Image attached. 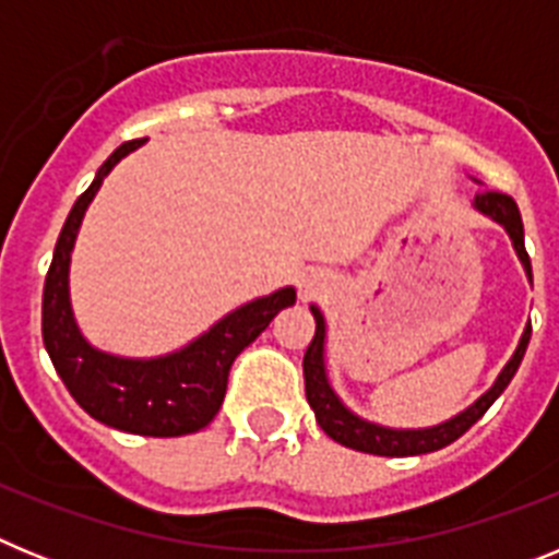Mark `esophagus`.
<instances>
[{"instance_id":"obj_1","label":"esophagus","mask_w":559,"mask_h":559,"mask_svg":"<svg viewBox=\"0 0 559 559\" xmlns=\"http://www.w3.org/2000/svg\"><path fill=\"white\" fill-rule=\"evenodd\" d=\"M324 288V276L319 274V271H305L302 276H299V294L308 299V296H316L319 290Z\"/></svg>"}]
</instances>
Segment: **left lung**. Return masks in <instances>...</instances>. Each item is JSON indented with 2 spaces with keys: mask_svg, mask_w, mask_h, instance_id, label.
Wrapping results in <instances>:
<instances>
[{
  "mask_svg": "<svg viewBox=\"0 0 559 559\" xmlns=\"http://www.w3.org/2000/svg\"><path fill=\"white\" fill-rule=\"evenodd\" d=\"M473 210L481 212L484 218L496 221L512 240V249H515L518 260H521L523 271L530 276L532 283V263L530 254H526V246H523V221L518 204L503 195V192H478L476 201H473ZM310 313L316 319V335L310 341L308 353H305V394H308V403L316 414V423L322 426V431L330 439H335L338 445L353 448L360 453H374V456H419V453H431L439 448L451 445L462 437L473 423L484 417V412L501 397V392L510 386V380L515 378L518 367H521L523 353L530 347L532 324H526L518 341L512 358L503 364V369L498 372V378L492 380V386L471 403V406L459 412L456 417L439 423V426L428 428H389L372 423V419H364L353 412V408L344 406V400L335 394L333 383L328 378V322H324V313L319 310V305H310Z\"/></svg>",
  "mask_w": 559,
  "mask_h": 559,
  "instance_id": "8db88e82",
  "label": "left lung"
}]
</instances>
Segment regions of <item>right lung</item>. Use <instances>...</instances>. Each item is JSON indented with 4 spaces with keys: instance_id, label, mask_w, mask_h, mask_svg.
Instances as JSON below:
<instances>
[{
    "instance_id": "right-lung-1",
    "label": "right lung",
    "mask_w": 559,
    "mask_h": 559,
    "mask_svg": "<svg viewBox=\"0 0 559 559\" xmlns=\"http://www.w3.org/2000/svg\"><path fill=\"white\" fill-rule=\"evenodd\" d=\"M145 140L122 142L97 170L69 212L47 271L41 335L49 360L78 406L97 423L142 437H185L210 426L226 394L231 360L263 333L280 310L296 302L294 288H280L229 310L201 335L156 358H126L95 347L81 333L69 296V263L88 204L103 179Z\"/></svg>"
}]
</instances>
